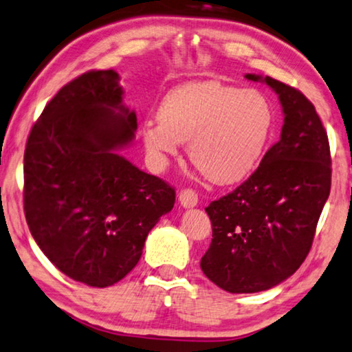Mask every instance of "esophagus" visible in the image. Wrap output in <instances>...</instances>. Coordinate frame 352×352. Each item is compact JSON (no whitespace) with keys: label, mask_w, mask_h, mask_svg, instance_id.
<instances>
[{"label":"esophagus","mask_w":352,"mask_h":352,"mask_svg":"<svg viewBox=\"0 0 352 352\" xmlns=\"http://www.w3.org/2000/svg\"><path fill=\"white\" fill-rule=\"evenodd\" d=\"M179 201L184 208H193V206L198 204V193L191 188L180 190L179 193Z\"/></svg>","instance_id":"34e87169"}]
</instances>
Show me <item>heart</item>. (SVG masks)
<instances>
[{
    "label": "heart",
    "instance_id": "obj_1",
    "mask_svg": "<svg viewBox=\"0 0 352 352\" xmlns=\"http://www.w3.org/2000/svg\"><path fill=\"white\" fill-rule=\"evenodd\" d=\"M274 130V111L262 93L198 82L168 91L142 140L154 168L188 143L191 162L220 185L236 184L259 166Z\"/></svg>",
    "mask_w": 352,
    "mask_h": 352
}]
</instances>
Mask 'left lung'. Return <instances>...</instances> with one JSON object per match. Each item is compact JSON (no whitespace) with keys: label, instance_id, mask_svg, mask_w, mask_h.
Listing matches in <instances>:
<instances>
[{"label":"left lung","instance_id":"8db88e82","mask_svg":"<svg viewBox=\"0 0 352 352\" xmlns=\"http://www.w3.org/2000/svg\"><path fill=\"white\" fill-rule=\"evenodd\" d=\"M246 78L277 93L285 124L250 179L206 208L212 241L201 269L228 293L264 292L299 269L331 186L329 137L312 102L272 77Z\"/></svg>","mask_w":352,"mask_h":352}]
</instances>
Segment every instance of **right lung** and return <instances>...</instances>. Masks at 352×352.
Instances as JSON below:
<instances>
[{
    "label": "right lung",
    "instance_id": "1",
    "mask_svg": "<svg viewBox=\"0 0 352 352\" xmlns=\"http://www.w3.org/2000/svg\"><path fill=\"white\" fill-rule=\"evenodd\" d=\"M116 70L74 78L45 106L23 154V212L45 256L75 282L106 288L142 257L175 190L119 151L137 114L122 104Z\"/></svg>",
    "mask_w": 352,
    "mask_h": 352
}]
</instances>
